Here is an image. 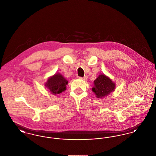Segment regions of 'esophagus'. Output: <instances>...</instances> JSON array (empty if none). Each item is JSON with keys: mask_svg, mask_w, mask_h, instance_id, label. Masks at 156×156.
Here are the masks:
<instances>
[{"mask_svg": "<svg viewBox=\"0 0 156 156\" xmlns=\"http://www.w3.org/2000/svg\"><path fill=\"white\" fill-rule=\"evenodd\" d=\"M80 79H82V80H87V79H88V76H83V77H79Z\"/></svg>", "mask_w": 156, "mask_h": 156, "instance_id": "1", "label": "esophagus"}]
</instances>
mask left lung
I'll list each match as a JSON object with an SVG mask.
<instances>
[{
    "mask_svg": "<svg viewBox=\"0 0 156 156\" xmlns=\"http://www.w3.org/2000/svg\"><path fill=\"white\" fill-rule=\"evenodd\" d=\"M115 84L111 80L104 74L100 75L94 81L92 91L98 98H103L114 90Z\"/></svg>",
    "mask_w": 156,
    "mask_h": 156,
    "instance_id": "8db88e82",
    "label": "left lung"
}]
</instances>
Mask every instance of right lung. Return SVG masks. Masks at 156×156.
Masks as SVG:
<instances>
[{
	"label": "right lung",
	"instance_id": "1",
	"mask_svg": "<svg viewBox=\"0 0 156 156\" xmlns=\"http://www.w3.org/2000/svg\"><path fill=\"white\" fill-rule=\"evenodd\" d=\"M68 82L62 75L56 74L47 80L45 85L52 94L57 95L66 90Z\"/></svg>",
	"mask_w": 156,
	"mask_h": 156
}]
</instances>
